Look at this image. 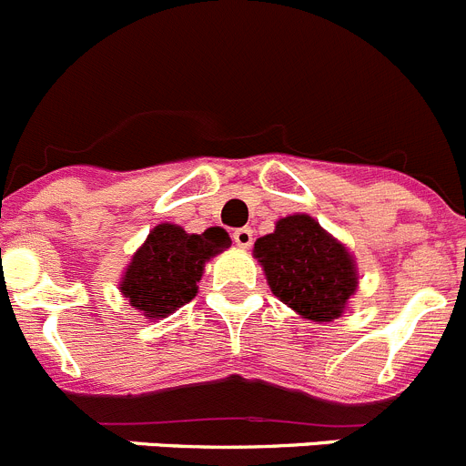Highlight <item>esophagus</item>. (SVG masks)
<instances>
[{
	"label": "esophagus",
	"mask_w": 466,
	"mask_h": 466,
	"mask_svg": "<svg viewBox=\"0 0 466 466\" xmlns=\"http://www.w3.org/2000/svg\"><path fill=\"white\" fill-rule=\"evenodd\" d=\"M233 240H236V245L242 247V249H249L251 242H254V233H251V228H238L236 233H233Z\"/></svg>",
	"instance_id": "obj_1"
}]
</instances>
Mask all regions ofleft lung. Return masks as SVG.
<instances>
[{
  "instance_id": "8db88e82",
  "label": "left lung",
  "mask_w": 466,
  "mask_h": 466,
  "mask_svg": "<svg viewBox=\"0 0 466 466\" xmlns=\"http://www.w3.org/2000/svg\"><path fill=\"white\" fill-rule=\"evenodd\" d=\"M272 293L309 321H332L358 289L351 251L309 215H289L254 242Z\"/></svg>"
}]
</instances>
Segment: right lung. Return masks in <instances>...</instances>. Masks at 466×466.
<instances>
[{
  "label": "right lung",
  "instance_id": "obj_1",
  "mask_svg": "<svg viewBox=\"0 0 466 466\" xmlns=\"http://www.w3.org/2000/svg\"><path fill=\"white\" fill-rule=\"evenodd\" d=\"M230 247L224 228L187 233L177 224H159L131 258L119 281V291L147 319H164L194 300L205 261Z\"/></svg>",
  "mask_w": 466,
  "mask_h": 466
}]
</instances>
